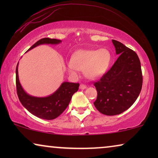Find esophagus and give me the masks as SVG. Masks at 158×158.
I'll return each mask as SVG.
<instances>
[{"mask_svg":"<svg viewBox=\"0 0 158 158\" xmlns=\"http://www.w3.org/2000/svg\"><path fill=\"white\" fill-rule=\"evenodd\" d=\"M86 88H87V85H84V84H81V85H80V89L84 90V89H86Z\"/></svg>","mask_w":158,"mask_h":158,"instance_id":"esophagus-1","label":"esophagus"}]
</instances>
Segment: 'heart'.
<instances>
[{
	"mask_svg": "<svg viewBox=\"0 0 158 158\" xmlns=\"http://www.w3.org/2000/svg\"><path fill=\"white\" fill-rule=\"evenodd\" d=\"M111 60V52L106 48L98 50H80L73 55L67 68L73 75H77L78 70H83L88 78L94 80L106 72Z\"/></svg>",
	"mask_w": 158,
	"mask_h": 158,
	"instance_id": "1",
	"label": "heart"
}]
</instances>
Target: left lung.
I'll list each match as a JSON object with an SVG mask.
<instances>
[{"label":"left lung","instance_id":"left-lung-1","mask_svg":"<svg viewBox=\"0 0 158 158\" xmlns=\"http://www.w3.org/2000/svg\"><path fill=\"white\" fill-rule=\"evenodd\" d=\"M116 55L115 63L98 81L95 107L101 114L114 116L130 108L139 96L142 86L141 64L137 53L122 43L112 40Z\"/></svg>","mask_w":158,"mask_h":158}]
</instances>
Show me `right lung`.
<instances>
[{"instance_id":"add662e5","label":"right lung","mask_w":158,"mask_h":158,"mask_svg":"<svg viewBox=\"0 0 158 158\" xmlns=\"http://www.w3.org/2000/svg\"><path fill=\"white\" fill-rule=\"evenodd\" d=\"M61 42V40L56 39L43 38L32 45L28 51L40 44H57ZM18 64L16 69V91L23 106L33 115L43 119L52 120L58 117L68 106L73 95L78 90L79 83L64 82L55 93L47 97L30 96L25 92L19 82Z\"/></svg>"}]
</instances>
